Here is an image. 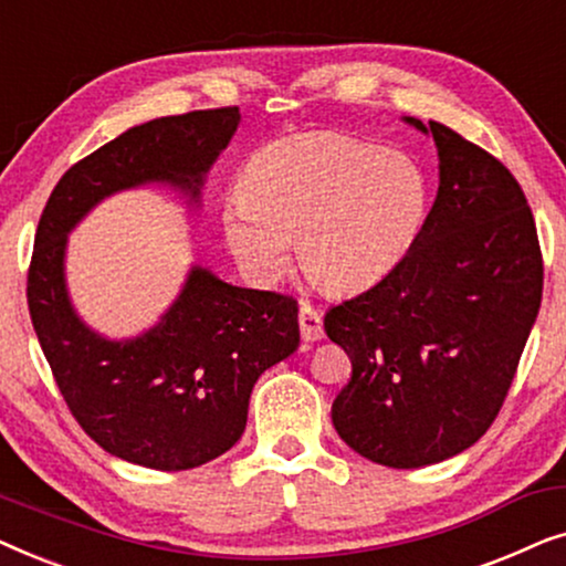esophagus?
I'll list each match as a JSON object with an SVG mask.
<instances>
[{"instance_id":"1","label":"esophagus","mask_w":566,"mask_h":566,"mask_svg":"<svg viewBox=\"0 0 566 566\" xmlns=\"http://www.w3.org/2000/svg\"><path fill=\"white\" fill-rule=\"evenodd\" d=\"M298 327H301V337L306 343H316V339L324 337V324H322V314L316 312L312 304H301L298 306Z\"/></svg>"}]
</instances>
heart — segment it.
Wrapping results in <instances>:
<instances>
[{"mask_svg": "<svg viewBox=\"0 0 566 566\" xmlns=\"http://www.w3.org/2000/svg\"><path fill=\"white\" fill-rule=\"evenodd\" d=\"M430 182L399 149L316 130L262 144L242 192L227 198L221 229L258 283L283 275L296 239L301 268L332 293L366 291L401 265L422 234Z\"/></svg>", "mask_w": 566, "mask_h": 566, "instance_id": "obj_1", "label": "heart"}]
</instances>
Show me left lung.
<instances>
[{"mask_svg": "<svg viewBox=\"0 0 566 566\" xmlns=\"http://www.w3.org/2000/svg\"><path fill=\"white\" fill-rule=\"evenodd\" d=\"M436 203L401 265L332 306L353 363L332 422L355 453L420 469L467 451L500 415L544 293L536 221L513 172L443 123Z\"/></svg>", "mask_w": 566, "mask_h": 566, "instance_id": "obj_1", "label": "left lung"}]
</instances>
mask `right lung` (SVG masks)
Segmentation results:
<instances>
[{
	"mask_svg": "<svg viewBox=\"0 0 566 566\" xmlns=\"http://www.w3.org/2000/svg\"><path fill=\"white\" fill-rule=\"evenodd\" d=\"M237 126L234 105L128 128L66 169L38 221L28 308L61 397L97 446L146 469L203 467L242 438L254 381L298 347V304L192 268L157 327L113 343L66 296V234L99 200L144 182L196 200Z\"/></svg>",
	"mask_w": 566,
	"mask_h": 566,
	"instance_id": "add662e5",
	"label": "right lung"
}]
</instances>
